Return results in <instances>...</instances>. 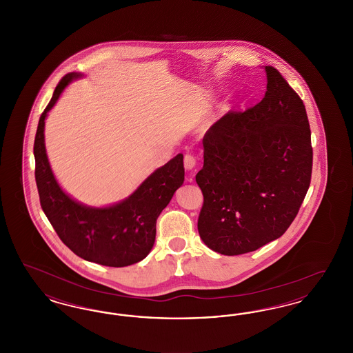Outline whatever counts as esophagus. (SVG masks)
I'll list each match as a JSON object with an SVG mask.
<instances>
[{"instance_id":"1","label":"esophagus","mask_w":353,"mask_h":353,"mask_svg":"<svg viewBox=\"0 0 353 353\" xmlns=\"http://www.w3.org/2000/svg\"><path fill=\"white\" fill-rule=\"evenodd\" d=\"M184 167L186 170H192L196 167V157L190 153H186L184 157Z\"/></svg>"}]
</instances>
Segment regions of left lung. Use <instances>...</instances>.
Masks as SVG:
<instances>
[{
  "label": "left lung",
  "instance_id": "obj_1",
  "mask_svg": "<svg viewBox=\"0 0 353 353\" xmlns=\"http://www.w3.org/2000/svg\"><path fill=\"white\" fill-rule=\"evenodd\" d=\"M268 90L246 111H229L206 132L199 233L223 255L254 252L285 234L311 183L305 107L281 72L265 66Z\"/></svg>",
  "mask_w": 353,
  "mask_h": 353
}]
</instances>
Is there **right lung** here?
<instances>
[{
    "mask_svg": "<svg viewBox=\"0 0 353 353\" xmlns=\"http://www.w3.org/2000/svg\"><path fill=\"white\" fill-rule=\"evenodd\" d=\"M81 72L65 75L42 112L35 140V183L42 210L68 249L88 262L124 268L143 261L153 248L156 221L184 183V156L179 153L157 168L131 196L104 208L87 206L58 184L45 147V119L63 90Z\"/></svg>",
    "mask_w": 353,
    "mask_h": 353,
    "instance_id": "right-lung-1",
    "label": "right lung"
}]
</instances>
